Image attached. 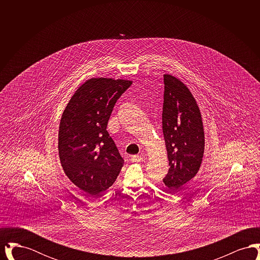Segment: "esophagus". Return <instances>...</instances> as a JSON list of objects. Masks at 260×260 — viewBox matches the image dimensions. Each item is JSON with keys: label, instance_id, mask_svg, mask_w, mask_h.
<instances>
[{"label": "esophagus", "instance_id": "1", "mask_svg": "<svg viewBox=\"0 0 260 260\" xmlns=\"http://www.w3.org/2000/svg\"><path fill=\"white\" fill-rule=\"evenodd\" d=\"M131 160H132L133 162H139V161H143L144 158L141 157V156H133V157L131 158Z\"/></svg>", "mask_w": 260, "mask_h": 260}]
</instances>
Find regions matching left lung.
I'll use <instances>...</instances> for the list:
<instances>
[{
    "instance_id": "left-lung-1",
    "label": "left lung",
    "mask_w": 260,
    "mask_h": 260,
    "mask_svg": "<svg viewBox=\"0 0 260 260\" xmlns=\"http://www.w3.org/2000/svg\"><path fill=\"white\" fill-rule=\"evenodd\" d=\"M162 134L169 173L162 179L176 192L199 172L205 151V133L198 104L189 88L173 75H164Z\"/></svg>"
}]
</instances>
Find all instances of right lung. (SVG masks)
Instances as JSON below:
<instances>
[{
	"label": "right lung",
	"mask_w": 260,
	"mask_h": 260,
	"mask_svg": "<svg viewBox=\"0 0 260 260\" xmlns=\"http://www.w3.org/2000/svg\"><path fill=\"white\" fill-rule=\"evenodd\" d=\"M132 84L123 79L91 78L75 91L62 113V169L89 196H99L113 185L124 165L106 127L115 103Z\"/></svg>",
	"instance_id": "right-lung-1"
}]
</instances>
